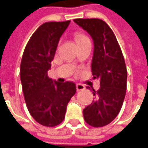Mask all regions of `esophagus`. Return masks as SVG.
<instances>
[{
    "label": "esophagus",
    "mask_w": 148,
    "mask_h": 148,
    "mask_svg": "<svg viewBox=\"0 0 148 148\" xmlns=\"http://www.w3.org/2000/svg\"><path fill=\"white\" fill-rule=\"evenodd\" d=\"M85 89V87L81 84H76V90L79 92V91H83Z\"/></svg>",
    "instance_id": "obj_1"
}]
</instances>
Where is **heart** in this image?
Wrapping results in <instances>:
<instances>
[{"mask_svg": "<svg viewBox=\"0 0 148 148\" xmlns=\"http://www.w3.org/2000/svg\"><path fill=\"white\" fill-rule=\"evenodd\" d=\"M74 37H75V40H76V44L78 45L79 43H82L84 42V41H88L89 40V39L84 34H83L81 32H76L75 36H74Z\"/></svg>", "mask_w": 148, "mask_h": 148, "instance_id": "obj_1", "label": "heart"}]
</instances>
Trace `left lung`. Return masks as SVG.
Masks as SVG:
<instances>
[{"label": "left lung", "instance_id": "obj_1", "mask_svg": "<svg viewBox=\"0 0 148 148\" xmlns=\"http://www.w3.org/2000/svg\"><path fill=\"white\" fill-rule=\"evenodd\" d=\"M74 22L88 32L94 42L92 61L93 79L99 81L95 99L84 109L87 123L100 127L114 120L119 114L127 89L126 64L112 30L100 19H75ZM87 88H90L87 87Z\"/></svg>", "mask_w": 148, "mask_h": 148}]
</instances>
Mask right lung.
I'll return each instance as SVG.
<instances>
[{"instance_id": "obj_1", "label": "right lung", "mask_w": 148, "mask_h": 148, "mask_svg": "<svg viewBox=\"0 0 148 148\" xmlns=\"http://www.w3.org/2000/svg\"><path fill=\"white\" fill-rule=\"evenodd\" d=\"M69 23H44L29 39L22 56L20 75L26 106L43 126L55 127L62 122L76 92L73 82H53L48 76L60 38Z\"/></svg>"}]
</instances>
